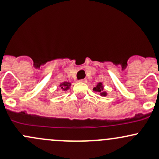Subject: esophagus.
I'll list each match as a JSON object with an SVG mask.
<instances>
[{
  "label": "esophagus",
  "instance_id": "34e87169",
  "mask_svg": "<svg viewBox=\"0 0 159 159\" xmlns=\"http://www.w3.org/2000/svg\"><path fill=\"white\" fill-rule=\"evenodd\" d=\"M79 82H80V83H86V79H83V80H80Z\"/></svg>",
  "mask_w": 159,
  "mask_h": 159
}]
</instances>
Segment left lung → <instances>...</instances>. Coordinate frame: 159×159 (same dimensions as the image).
<instances>
[{"label": "left lung", "mask_w": 159, "mask_h": 159, "mask_svg": "<svg viewBox=\"0 0 159 159\" xmlns=\"http://www.w3.org/2000/svg\"><path fill=\"white\" fill-rule=\"evenodd\" d=\"M93 90L95 92H97V93H99L102 96H105V95H106V93L103 92V86H102V83H98V84L93 89Z\"/></svg>", "instance_id": "left-lung-1"}]
</instances>
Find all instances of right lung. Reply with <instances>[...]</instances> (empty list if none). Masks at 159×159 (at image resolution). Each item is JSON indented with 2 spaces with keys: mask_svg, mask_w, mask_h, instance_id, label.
Wrapping results in <instances>:
<instances>
[{
  "mask_svg": "<svg viewBox=\"0 0 159 159\" xmlns=\"http://www.w3.org/2000/svg\"><path fill=\"white\" fill-rule=\"evenodd\" d=\"M70 83H67V82H65V83H61V85H60V86H61V89L63 90V91H66V90L70 88Z\"/></svg>",
  "mask_w": 159,
  "mask_h": 159,
  "instance_id": "right-lung-1",
  "label": "right lung"
}]
</instances>
